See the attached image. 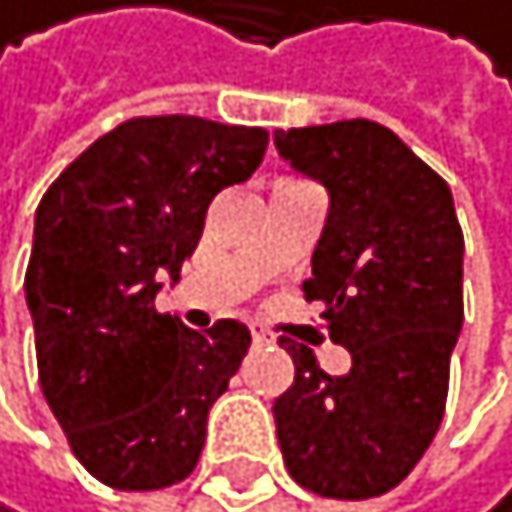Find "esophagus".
<instances>
[{
    "label": "esophagus",
    "mask_w": 512,
    "mask_h": 512,
    "mask_svg": "<svg viewBox=\"0 0 512 512\" xmlns=\"http://www.w3.org/2000/svg\"><path fill=\"white\" fill-rule=\"evenodd\" d=\"M251 342H254V345H271V342H274V335H271V332H264V329H251Z\"/></svg>",
    "instance_id": "obj_1"
}]
</instances>
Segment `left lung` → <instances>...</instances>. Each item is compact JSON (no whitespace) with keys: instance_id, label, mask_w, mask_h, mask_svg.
<instances>
[{"instance_id":"1","label":"left lung","mask_w":512,"mask_h":512,"mask_svg":"<svg viewBox=\"0 0 512 512\" xmlns=\"http://www.w3.org/2000/svg\"><path fill=\"white\" fill-rule=\"evenodd\" d=\"M277 154L329 193L306 300L351 368L326 374L313 348L274 400L290 478L319 497L368 500L397 487L439 432L458 342L465 238L448 183L368 119L274 131Z\"/></svg>"}]
</instances>
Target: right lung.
Masks as SVG:
<instances>
[{"label":"right lung","instance_id":"1","mask_svg":"<svg viewBox=\"0 0 512 512\" xmlns=\"http://www.w3.org/2000/svg\"><path fill=\"white\" fill-rule=\"evenodd\" d=\"M267 131L196 115L128 119L60 174L34 212L25 300L44 400L80 465L119 490H161L196 468L212 403L251 332L157 313L196 251L206 209L245 183Z\"/></svg>","mask_w":512,"mask_h":512}]
</instances>
